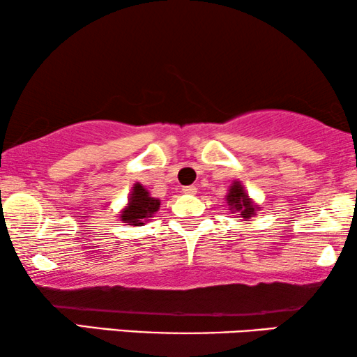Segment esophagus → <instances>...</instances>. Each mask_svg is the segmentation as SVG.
<instances>
[{"mask_svg": "<svg viewBox=\"0 0 357 357\" xmlns=\"http://www.w3.org/2000/svg\"><path fill=\"white\" fill-rule=\"evenodd\" d=\"M182 192L185 195H195L197 193V187H195V185H187V187L182 188Z\"/></svg>", "mask_w": 357, "mask_h": 357, "instance_id": "1", "label": "esophagus"}]
</instances>
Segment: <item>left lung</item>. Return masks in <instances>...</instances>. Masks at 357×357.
Returning a JSON list of instances; mask_svg holds the SVG:
<instances>
[{"instance_id":"1","label":"left lung","mask_w":357,"mask_h":357,"mask_svg":"<svg viewBox=\"0 0 357 357\" xmlns=\"http://www.w3.org/2000/svg\"><path fill=\"white\" fill-rule=\"evenodd\" d=\"M227 203L229 206H232L238 213V218L248 219L253 214V211H255V208H253L250 199H248L247 195L243 193L241 183L237 182H234L231 190H229Z\"/></svg>"}]
</instances>
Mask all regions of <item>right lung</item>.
Listing matches in <instances>:
<instances>
[{"label": "right lung", "instance_id": "obj_1", "mask_svg": "<svg viewBox=\"0 0 357 357\" xmlns=\"http://www.w3.org/2000/svg\"><path fill=\"white\" fill-rule=\"evenodd\" d=\"M159 209V199L149 197L148 190L143 188V185L136 183L131 192L128 208L121 213L123 222H128V226H141L143 221L149 218V214H154Z\"/></svg>", "mask_w": 357, "mask_h": 357}]
</instances>
